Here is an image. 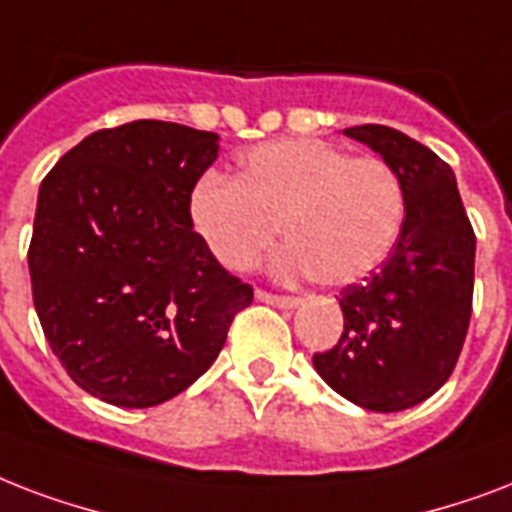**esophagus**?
<instances>
[{
	"label": "esophagus",
	"mask_w": 512,
	"mask_h": 512,
	"mask_svg": "<svg viewBox=\"0 0 512 512\" xmlns=\"http://www.w3.org/2000/svg\"><path fill=\"white\" fill-rule=\"evenodd\" d=\"M256 299L264 301V304H272V307H296L299 304L296 296H283V293L272 291H256Z\"/></svg>",
	"instance_id": "obj_1"
}]
</instances>
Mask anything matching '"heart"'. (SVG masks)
I'll list each match as a JSON object with an SVG mask.
<instances>
[{"instance_id":"obj_1","label":"heart","mask_w":512,"mask_h":512,"mask_svg":"<svg viewBox=\"0 0 512 512\" xmlns=\"http://www.w3.org/2000/svg\"><path fill=\"white\" fill-rule=\"evenodd\" d=\"M189 211L224 267H256L283 227L288 248L280 272H310L315 283L339 288L390 256L406 221V194L382 157H350L318 138H285L251 149L237 178H202Z\"/></svg>"}]
</instances>
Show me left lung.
<instances>
[{
    "mask_svg": "<svg viewBox=\"0 0 512 512\" xmlns=\"http://www.w3.org/2000/svg\"><path fill=\"white\" fill-rule=\"evenodd\" d=\"M344 136L395 168L406 221L382 267L342 291V339L312 363L342 398L390 414L430 398L457 366L473 312L475 232L438 154L387 125Z\"/></svg>",
    "mask_w": 512,
    "mask_h": 512,
    "instance_id": "1",
    "label": "left lung"
}]
</instances>
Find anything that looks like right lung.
Returning a JSON list of instances; mask_svg holds the SVG:
<instances>
[{
	"mask_svg": "<svg viewBox=\"0 0 512 512\" xmlns=\"http://www.w3.org/2000/svg\"><path fill=\"white\" fill-rule=\"evenodd\" d=\"M219 136L136 120L95 130L39 186L34 307L66 374L112 406L165 403L197 382L253 288L192 229L194 184Z\"/></svg>",
	"mask_w": 512,
	"mask_h": 512,
	"instance_id": "add662e5",
	"label": "right lung"
}]
</instances>
